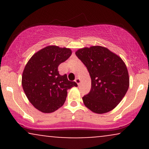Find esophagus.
<instances>
[{"label":"esophagus","instance_id":"obj_1","mask_svg":"<svg viewBox=\"0 0 149 149\" xmlns=\"http://www.w3.org/2000/svg\"><path fill=\"white\" fill-rule=\"evenodd\" d=\"M75 82H76L77 84L79 85H80V80L79 79V78H76V80H75Z\"/></svg>","mask_w":149,"mask_h":149}]
</instances>
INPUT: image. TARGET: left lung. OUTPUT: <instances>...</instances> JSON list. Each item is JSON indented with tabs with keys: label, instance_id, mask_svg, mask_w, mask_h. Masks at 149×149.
<instances>
[{
	"label": "left lung",
	"instance_id": "1",
	"mask_svg": "<svg viewBox=\"0 0 149 149\" xmlns=\"http://www.w3.org/2000/svg\"><path fill=\"white\" fill-rule=\"evenodd\" d=\"M76 54L87 67L92 80L91 90L83 97L85 107L96 113L111 111L129 88V75L124 61L102 46L84 47Z\"/></svg>",
	"mask_w": 149,
	"mask_h": 149
}]
</instances>
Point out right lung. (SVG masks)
Wrapping results in <instances>:
<instances>
[{"mask_svg":"<svg viewBox=\"0 0 149 149\" xmlns=\"http://www.w3.org/2000/svg\"><path fill=\"white\" fill-rule=\"evenodd\" d=\"M71 55L66 47L47 46L34 54L22 74V84L27 98L36 109L43 113H52L62 107L67 90L77 87L69 81L66 74L61 76L58 66Z\"/></svg>","mask_w":149,"mask_h":149,"instance_id":"right-lung-1","label":"right lung"}]
</instances>
